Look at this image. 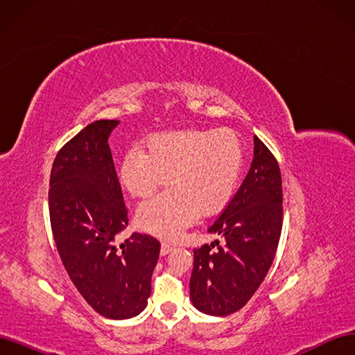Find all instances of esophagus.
Listing matches in <instances>:
<instances>
[{
  "label": "esophagus",
  "mask_w": 355,
  "mask_h": 355,
  "mask_svg": "<svg viewBox=\"0 0 355 355\" xmlns=\"http://www.w3.org/2000/svg\"><path fill=\"white\" fill-rule=\"evenodd\" d=\"M171 249H173V247H171V244H168V243H166V241L161 243V250H159V252H161V254H163V256L167 254Z\"/></svg>",
  "instance_id": "34e87169"
}]
</instances>
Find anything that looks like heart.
<instances>
[{
    "label": "heart",
    "mask_w": 355,
    "mask_h": 355,
    "mask_svg": "<svg viewBox=\"0 0 355 355\" xmlns=\"http://www.w3.org/2000/svg\"><path fill=\"white\" fill-rule=\"evenodd\" d=\"M243 167V146L231 130H180L154 135L132 149L120 167L123 187L148 198L168 178L170 188L139 206V228L166 240L180 237L201 211L213 214L231 201Z\"/></svg>",
    "instance_id": "1"
}]
</instances>
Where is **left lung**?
Segmentation results:
<instances>
[{"mask_svg": "<svg viewBox=\"0 0 355 355\" xmlns=\"http://www.w3.org/2000/svg\"><path fill=\"white\" fill-rule=\"evenodd\" d=\"M282 225L280 167L270 149L254 136L249 173L209 227V232L220 235L222 244L214 240L194 250L189 280L194 306L204 314L223 317L249 302L271 268Z\"/></svg>", "mask_w": 355, "mask_h": 355, "instance_id": "8db88e82", "label": "left lung"}]
</instances>
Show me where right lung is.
Returning <instances> with one entry per match:
<instances>
[{
    "mask_svg": "<svg viewBox=\"0 0 355 355\" xmlns=\"http://www.w3.org/2000/svg\"><path fill=\"white\" fill-rule=\"evenodd\" d=\"M118 124L94 121L62 146L51 167L49 210L53 237L73 286L96 313L124 320L148 304L159 241L135 232L115 244L128 223L108 145Z\"/></svg>",
    "mask_w": 355,
    "mask_h": 355,
    "instance_id": "obj_1",
    "label": "right lung"
}]
</instances>
